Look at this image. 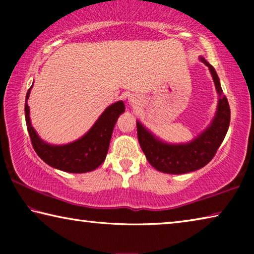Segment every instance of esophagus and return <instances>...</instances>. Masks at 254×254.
<instances>
[{"label":"esophagus","instance_id":"esophagus-1","mask_svg":"<svg viewBox=\"0 0 254 254\" xmlns=\"http://www.w3.org/2000/svg\"><path fill=\"white\" fill-rule=\"evenodd\" d=\"M140 98L136 97V96H131L130 97V103L133 106H139L140 105Z\"/></svg>","mask_w":254,"mask_h":254}]
</instances>
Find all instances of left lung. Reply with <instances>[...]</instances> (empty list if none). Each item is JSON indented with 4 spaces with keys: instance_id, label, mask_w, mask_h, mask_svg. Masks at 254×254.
Instances as JSON below:
<instances>
[{
    "instance_id": "left-lung-1",
    "label": "left lung",
    "mask_w": 254,
    "mask_h": 254,
    "mask_svg": "<svg viewBox=\"0 0 254 254\" xmlns=\"http://www.w3.org/2000/svg\"><path fill=\"white\" fill-rule=\"evenodd\" d=\"M199 59L209 68L220 97L216 114L206 130L190 142L170 144L159 140L148 128L136 121L140 147L150 165L161 173L182 175L203 168L212 160L229 130L231 111L226 96L223 95L220 79L214 67L210 66L203 57Z\"/></svg>"
}]
</instances>
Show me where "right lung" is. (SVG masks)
Wrapping results in <instances>:
<instances>
[{
    "mask_svg": "<svg viewBox=\"0 0 254 254\" xmlns=\"http://www.w3.org/2000/svg\"><path fill=\"white\" fill-rule=\"evenodd\" d=\"M32 86L29 88L25 96V122L31 139L32 147L47 165L56 169L72 174H83L95 170L104 162L113 128L120 114H122L126 106L122 101L110 105L97 119L95 124L86 134L74 142L53 145L45 142L31 126L30 121V110L28 106V98Z\"/></svg>",
    "mask_w": 254,
    "mask_h": 254,
    "instance_id": "add662e5",
    "label": "right lung"
}]
</instances>
